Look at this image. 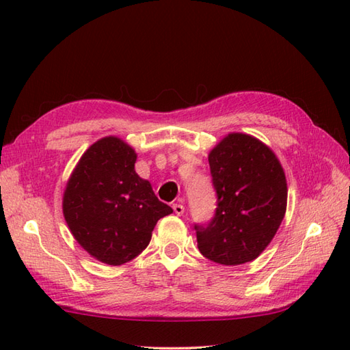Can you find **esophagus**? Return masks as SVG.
Wrapping results in <instances>:
<instances>
[{
    "label": "esophagus",
    "instance_id": "esophagus-1",
    "mask_svg": "<svg viewBox=\"0 0 350 350\" xmlns=\"http://www.w3.org/2000/svg\"><path fill=\"white\" fill-rule=\"evenodd\" d=\"M173 211H174V213L177 215V217H180V215H183V212H185V207H183V204H173Z\"/></svg>",
    "mask_w": 350,
    "mask_h": 350
}]
</instances>
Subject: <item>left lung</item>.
Instances as JSON below:
<instances>
[{
  "label": "left lung",
  "instance_id": "1",
  "mask_svg": "<svg viewBox=\"0 0 350 350\" xmlns=\"http://www.w3.org/2000/svg\"><path fill=\"white\" fill-rule=\"evenodd\" d=\"M207 158L218 207L209 226H196L198 250L224 266L251 262L272 242L284 219V170L269 146L243 132L227 133Z\"/></svg>",
  "mask_w": 350,
  "mask_h": 350
}]
</instances>
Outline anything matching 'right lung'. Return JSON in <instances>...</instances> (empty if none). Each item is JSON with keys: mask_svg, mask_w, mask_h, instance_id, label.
I'll return each instance as SVG.
<instances>
[{"mask_svg": "<svg viewBox=\"0 0 350 350\" xmlns=\"http://www.w3.org/2000/svg\"><path fill=\"white\" fill-rule=\"evenodd\" d=\"M137 152L120 137L96 141L66 182L63 215L72 236L93 258L120 266L152 239L161 218L173 209L154 196L135 171Z\"/></svg>", "mask_w": 350, "mask_h": 350, "instance_id": "1", "label": "right lung"}]
</instances>
